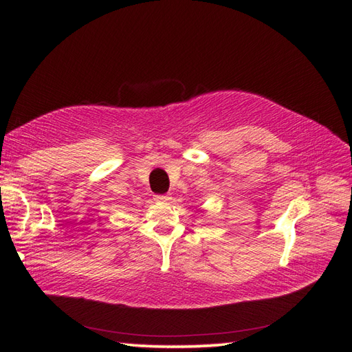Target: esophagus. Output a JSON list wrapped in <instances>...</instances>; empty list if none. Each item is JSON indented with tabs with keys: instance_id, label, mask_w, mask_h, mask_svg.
<instances>
[{
	"instance_id": "esophagus-1",
	"label": "esophagus",
	"mask_w": 352,
	"mask_h": 352,
	"mask_svg": "<svg viewBox=\"0 0 352 352\" xmlns=\"http://www.w3.org/2000/svg\"><path fill=\"white\" fill-rule=\"evenodd\" d=\"M169 199H170L169 195H156L155 196V201H157V202H168Z\"/></svg>"
}]
</instances>
